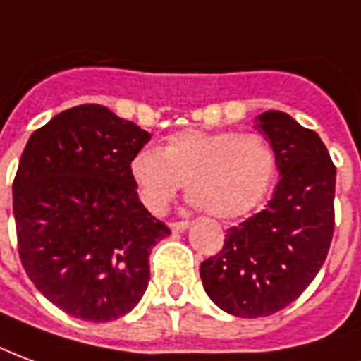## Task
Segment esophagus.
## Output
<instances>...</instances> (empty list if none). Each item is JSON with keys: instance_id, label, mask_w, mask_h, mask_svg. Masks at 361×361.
<instances>
[{"instance_id": "34e87169", "label": "esophagus", "mask_w": 361, "mask_h": 361, "mask_svg": "<svg viewBox=\"0 0 361 361\" xmlns=\"http://www.w3.org/2000/svg\"><path fill=\"white\" fill-rule=\"evenodd\" d=\"M189 228L188 221H180V223H170V231L172 233H185Z\"/></svg>"}]
</instances>
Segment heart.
<instances>
[{"label":"heart","instance_id":"obj_1","mask_svg":"<svg viewBox=\"0 0 361 361\" xmlns=\"http://www.w3.org/2000/svg\"><path fill=\"white\" fill-rule=\"evenodd\" d=\"M148 211L164 213L185 181L191 203L219 219L246 215L276 180V152L254 133L181 130L156 148H142L128 166Z\"/></svg>","mask_w":361,"mask_h":361}]
</instances>
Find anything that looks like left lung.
Masks as SVG:
<instances>
[{
  "mask_svg": "<svg viewBox=\"0 0 361 361\" xmlns=\"http://www.w3.org/2000/svg\"><path fill=\"white\" fill-rule=\"evenodd\" d=\"M256 127L276 152L271 201L228 228L223 250L199 268L209 299L242 319L293 303L322 268L334 233L336 168L321 137L283 111L259 113Z\"/></svg>",
  "mask_w": 361,
  "mask_h": 361,
  "instance_id": "left-lung-1",
  "label": "left lung"
}]
</instances>
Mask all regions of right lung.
<instances>
[{
  "instance_id": "right-lung-1",
  "label": "right lung",
  "mask_w": 361,
  "mask_h": 361,
  "mask_svg": "<svg viewBox=\"0 0 361 361\" xmlns=\"http://www.w3.org/2000/svg\"><path fill=\"white\" fill-rule=\"evenodd\" d=\"M150 137L85 103L52 117L23 150L13 181L23 268L75 319L109 322L133 311L148 287L150 250L170 234L128 172Z\"/></svg>"
}]
</instances>
